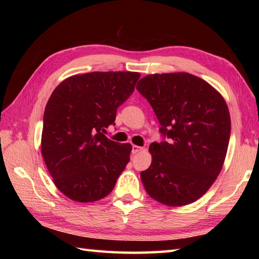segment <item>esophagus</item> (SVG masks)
I'll return each instance as SVG.
<instances>
[{"label":"esophagus","instance_id":"obj_1","mask_svg":"<svg viewBox=\"0 0 259 259\" xmlns=\"http://www.w3.org/2000/svg\"><path fill=\"white\" fill-rule=\"evenodd\" d=\"M142 149H144V148H142V147L134 145V146H133V153H138V152L141 151Z\"/></svg>","mask_w":259,"mask_h":259}]
</instances>
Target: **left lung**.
<instances>
[{"mask_svg": "<svg viewBox=\"0 0 259 259\" xmlns=\"http://www.w3.org/2000/svg\"><path fill=\"white\" fill-rule=\"evenodd\" d=\"M137 90L169 139L149 147L151 164L140 174L147 194L170 207L189 205L222 171L230 137L227 103L208 82L187 72L148 74Z\"/></svg>", "mask_w": 259, "mask_h": 259, "instance_id": "1", "label": "left lung"}]
</instances>
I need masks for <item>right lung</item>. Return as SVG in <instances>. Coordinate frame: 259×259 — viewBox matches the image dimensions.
I'll return each mask as SVG.
<instances>
[{
    "instance_id": "right-lung-1",
    "label": "right lung",
    "mask_w": 259,
    "mask_h": 259,
    "mask_svg": "<svg viewBox=\"0 0 259 259\" xmlns=\"http://www.w3.org/2000/svg\"><path fill=\"white\" fill-rule=\"evenodd\" d=\"M139 78L130 71L75 74L52 92L43 117L41 152L54 185L69 199H102L130 161L133 146L103 133Z\"/></svg>"
}]
</instances>
